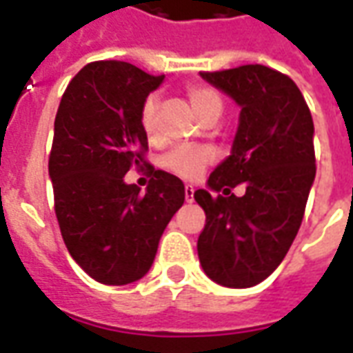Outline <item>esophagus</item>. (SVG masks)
Returning <instances> with one entry per match:
<instances>
[{
    "label": "esophagus",
    "instance_id": "1",
    "mask_svg": "<svg viewBox=\"0 0 353 353\" xmlns=\"http://www.w3.org/2000/svg\"><path fill=\"white\" fill-rule=\"evenodd\" d=\"M185 200H187L189 204L194 202V189H192L191 185H187V187H185Z\"/></svg>",
    "mask_w": 353,
    "mask_h": 353
}]
</instances>
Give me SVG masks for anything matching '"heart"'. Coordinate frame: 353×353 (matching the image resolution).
<instances>
[{
	"instance_id": "heart-1",
	"label": "heart",
	"mask_w": 353,
	"mask_h": 353,
	"mask_svg": "<svg viewBox=\"0 0 353 353\" xmlns=\"http://www.w3.org/2000/svg\"><path fill=\"white\" fill-rule=\"evenodd\" d=\"M189 101H191L194 113L202 117L208 109L219 108L221 109V98L219 94L208 87H192L189 88ZM139 123L141 128L145 132L149 139L157 138V100L149 98L141 108V115H139ZM214 154L204 147H177L174 151H170L164 157V168L176 174V176L183 177V179H196L202 176V172L212 162Z\"/></svg>"
}]
</instances>
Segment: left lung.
<instances>
[{"mask_svg":"<svg viewBox=\"0 0 353 353\" xmlns=\"http://www.w3.org/2000/svg\"><path fill=\"white\" fill-rule=\"evenodd\" d=\"M240 108L230 154L194 192L206 225L199 259L210 280L253 288L280 266L303 223L316 177L314 123L293 79L266 65L200 73ZM238 183L246 192H230ZM223 190L227 197H214Z\"/></svg>","mask_w":353,"mask_h":353,"instance_id":"left-lung-1","label":"left lung"}]
</instances>
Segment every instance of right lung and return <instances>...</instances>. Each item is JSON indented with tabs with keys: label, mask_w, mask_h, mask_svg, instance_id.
I'll return each instance as SVG.
<instances>
[{
	"label": "right lung",
	"mask_w": 353,
	"mask_h": 353,
	"mask_svg": "<svg viewBox=\"0 0 353 353\" xmlns=\"http://www.w3.org/2000/svg\"><path fill=\"white\" fill-rule=\"evenodd\" d=\"M164 77L128 62H92L65 88L54 119L49 177L64 244L85 272L126 285L153 265L166 225L183 206L179 177L153 170L145 194L124 181L145 164L139 115Z\"/></svg>",
	"instance_id": "right-lung-1"
}]
</instances>
